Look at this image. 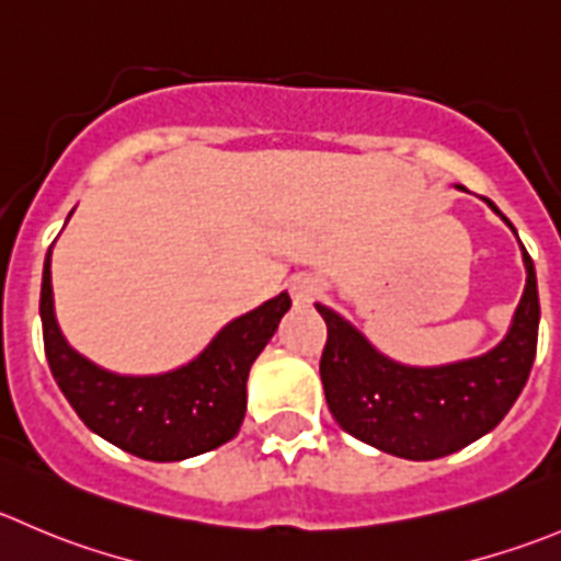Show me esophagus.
<instances>
[{
	"label": "esophagus",
	"instance_id": "34e87169",
	"mask_svg": "<svg viewBox=\"0 0 561 561\" xmlns=\"http://www.w3.org/2000/svg\"><path fill=\"white\" fill-rule=\"evenodd\" d=\"M325 290V282L314 274H298L290 279V293L296 304H312Z\"/></svg>",
	"mask_w": 561,
	"mask_h": 561
}]
</instances>
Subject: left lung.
<instances>
[{
	"mask_svg": "<svg viewBox=\"0 0 561 561\" xmlns=\"http://www.w3.org/2000/svg\"><path fill=\"white\" fill-rule=\"evenodd\" d=\"M485 203L515 232L507 216L491 199ZM520 254L526 287L513 323L496 347L474 358L436 367L394 362L351 320L325 304H314L329 325L320 380L336 425L358 442L405 460L444 458L491 433L518 400L537 351L540 298L535 263L524 243Z\"/></svg>",
	"mask_w": 561,
	"mask_h": 561,
	"instance_id": "left-lung-1",
	"label": "left lung"
}]
</instances>
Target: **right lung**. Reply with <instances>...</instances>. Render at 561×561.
Wrapping results in <instances>:
<instances>
[{
  "label": "right lung",
  "mask_w": 561,
  "mask_h": 561,
  "mask_svg": "<svg viewBox=\"0 0 561 561\" xmlns=\"http://www.w3.org/2000/svg\"><path fill=\"white\" fill-rule=\"evenodd\" d=\"M287 309L290 296L282 290L221 325L192 362L156 375H123L68 345L54 314L51 249L43 263V345L59 391L95 436L156 463L194 458L238 436L247 413L249 369Z\"/></svg>",
  "instance_id": "add662e5"
}]
</instances>
